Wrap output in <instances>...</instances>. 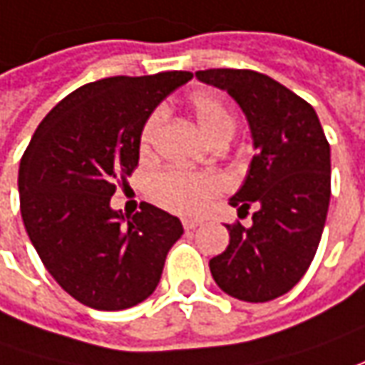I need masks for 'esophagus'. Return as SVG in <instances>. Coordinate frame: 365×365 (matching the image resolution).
I'll return each mask as SVG.
<instances>
[{"label": "esophagus", "mask_w": 365, "mask_h": 365, "mask_svg": "<svg viewBox=\"0 0 365 365\" xmlns=\"http://www.w3.org/2000/svg\"><path fill=\"white\" fill-rule=\"evenodd\" d=\"M182 224H183V228H185V230H195L197 226H202V220H192V218H183Z\"/></svg>", "instance_id": "34e87169"}]
</instances>
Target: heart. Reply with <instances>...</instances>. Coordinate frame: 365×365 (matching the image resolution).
I'll use <instances>...</instances> for the list:
<instances>
[{
  "label": "heart",
  "instance_id": "obj_1",
  "mask_svg": "<svg viewBox=\"0 0 365 365\" xmlns=\"http://www.w3.org/2000/svg\"><path fill=\"white\" fill-rule=\"evenodd\" d=\"M190 108L200 129L214 145L226 143L238 127L232 105L218 93L197 91L190 96ZM163 120L161 110H153L145 120L139 147L149 153ZM149 192L153 202L178 214H197L207 202L222 192V180L214 173H190L182 170H163L151 180Z\"/></svg>",
  "mask_w": 365,
  "mask_h": 365
}]
</instances>
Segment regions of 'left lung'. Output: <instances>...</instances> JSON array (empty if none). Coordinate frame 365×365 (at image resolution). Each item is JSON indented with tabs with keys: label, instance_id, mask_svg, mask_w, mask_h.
<instances>
[{
	"label": "left lung",
	"instance_id": "1",
	"mask_svg": "<svg viewBox=\"0 0 365 365\" xmlns=\"http://www.w3.org/2000/svg\"><path fill=\"white\" fill-rule=\"evenodd\" d=\"M195 76L240 105L257 149L230 200L238 216L255 206L252 226L226 224L230 245L210 270L224 293L264 303L289 293L317 252L331 195L329 143L315 108L267 74L210 68Z\"/></svg>",
	"mask_w": 365,
	"mask_h": 365
}]
</instances>
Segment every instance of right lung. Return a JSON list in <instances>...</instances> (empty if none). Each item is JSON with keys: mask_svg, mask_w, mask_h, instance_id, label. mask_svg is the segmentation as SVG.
<instances>
[{"mask_svg": "<svg viewBox=\"0 0 365 365\" xmlns=\"http://www.w3.org/2000/svg\"><path fill=\"white\" fill-rule=\"evenodd\" d=\"M192 72L110 76L88 82L38 125L19 163L26 232L56 283L86 307L120 311L158 287L182 222L141 204L123 216L110 207L117 183L139 163V137L159 103Z\"/></svg>", "mask_w": 365, "mask_h": 365, "instance_id": "add662e5", "label": "right lung"}]
</instances>
